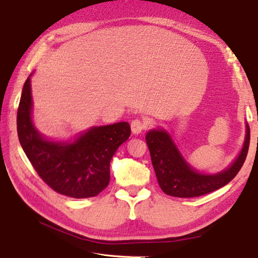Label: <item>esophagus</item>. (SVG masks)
Wrapping results in <instances>:
<instances>
[{
	"label": "esophagus",
	"instance_id": "esophagus-1",
	"mask_svg": "<svg viewBox=\"0 0 258 258\" xmlns=\"http://www.w3.org/2000/svg\"><path fill=\"white\" fill-rule=\"evenodd\" d=\"M146 129V123L141 120H134L132 122V132L134 135H138Z\"/></svg>",
	"mask_w": 258,
	"mask_h": 258
}]
</instances>
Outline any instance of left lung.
I'll return each mask as SVG.
<instances>
[{
    "instance_id": "8db88e82",
    "label": "left lung",
    "mask_w": 258,
    "mask_h": 258,
    "mask_svg": "<svg viewBox=\"0 0 258 258\" xmlns=\"http://www.w3.org/2000/svg\"><path fill=\"white\" fill-rule=\"evenodd\" d=\"M145 139L158 183L162 191L171 197L194 198L216 191L234 178L247 157L250 129L246 124L243 146L234 162L225 170L214 175L201 174L189 166L177 149L170 135L164 130H150Z\"/></svg>"
}]
</instances>
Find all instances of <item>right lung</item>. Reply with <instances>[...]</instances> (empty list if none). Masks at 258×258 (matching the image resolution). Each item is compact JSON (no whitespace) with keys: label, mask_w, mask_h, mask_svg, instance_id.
Listing matches in <instances>:
<instances>
[{"label":"right lung","mask_w":258,"mask_h":258,"mask_svg":"<svg viewBox=\"0 0 258 258\" xmlns=\"http://www.w3.org/2000/svg\"><path fill=\"white\" fill-rule=\"evenodd\" d=\"M31 75L17 112V133L25 154L53 191L75 199L98 196L109 183L111 159L132 134L129 123L92 126L72 143L48 141L32 121Z\"/></svg>","instance_id":"right-lung-1"}]
</instances>
